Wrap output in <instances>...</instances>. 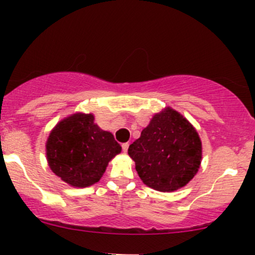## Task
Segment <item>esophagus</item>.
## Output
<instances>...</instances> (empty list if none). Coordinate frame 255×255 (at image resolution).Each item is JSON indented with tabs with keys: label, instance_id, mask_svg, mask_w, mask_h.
Listing matches in <instances>:
<instances>
[{
	"label": "esophagus",
	"instance_id": "obj_1",
	"mask_svg": "<svg viewBox=\"0 0 255 255\" xmlns=\"http://www.w3.org/2000/svg\"><path fill=\"white\" fill-rule=\"evenodd\" d=\"M128 147H129V144H128V142H125V144H122V150H124L125 153H127Z\"/></svg>",
	"mask_w": 255,
	"mask_h": 255
}]
</instances>
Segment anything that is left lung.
I'll return each instance as SVG.
<instances>
[{
	"instance_id": "1",
	"label": "left lung",
	"mask_w": 255,
	"mask_h": 255,
	"mask_svg": "<svg viewBox=\"0 0 255 255\" xmlns=\"http://www.w3.org/2000/svg\"><path fill=\"white\" fill-rule=\"evenodd\" d=\"M141 181L159 192H174L197 175L203 146L197 129L170 107L154 114L141 135L129 145Z\"/></svg>"
}]
</instances>
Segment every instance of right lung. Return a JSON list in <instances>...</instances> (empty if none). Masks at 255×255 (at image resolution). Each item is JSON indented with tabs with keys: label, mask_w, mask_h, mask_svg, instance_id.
I'll list each match as a JSON object with an SVG mask.
<instances>
[{
	"label": "right lung",
	"mask_w": 255,
	"mask_h": 255,
	"mask_svg": "<svg viewBox=\"0 0 255 255\" xmlns=\"http://www.w3.org/2000/svg\"><path fill=\"white\" fill-rule=\"evenodd\" d=\"M45 150L49 168L56 176L69 186L85 188L101 180L122 147L113 133L95 124L93 114L75 113L52 128Z\"/></svg>",
	"instance_id": "right-lung-1"
}]
</instances>
